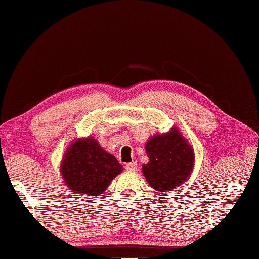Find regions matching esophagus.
Here are the masks:
<instances>
[{
  "mask_svg": "<svg viewBox=\"0 0 259 259\" xmlns=\"http://www.w3.org/2000/svg\"><path fill=\"white\" fill-rule=\"evenodd\" d=\"M125 169L127 170V171H131V172H135L138 171V163L136 162H131V163H127L125 165Z\"/></svg>",
  "mask_w": 259,
  "mask_h": 259,
  "instance_id": "esophagus-1",
  "label": "esophagus"
}]
</instances>
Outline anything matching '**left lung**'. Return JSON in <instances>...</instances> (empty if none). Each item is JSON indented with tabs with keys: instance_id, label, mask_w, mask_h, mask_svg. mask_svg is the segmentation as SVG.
Instances as JSON below:
<instances>
[{
	"instance_id": "8db88e82",
	"label": "left lung",
	"mask_w": 259,
	"mask_h": 259,
	"mask_svg": "<svg viewBox=\"0 0 259 259\" xmlns=\"http://www.w3.org/2000/svg\"><path fill=\"white\" fill-rule=\"evenodd\" d=\"M145 150L149 163L143 164L142 172L150 186L160 193L180 186L193 171V148L178 128L152 136Z\"/></svg>"
}]
</instances>
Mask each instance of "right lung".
<instances>
[{
	"mask_svg": "<svg viewBox=\"0 0 259 259\" xmlns=\"http://www.w3.org/2000/svg\"><path fill=\"white\" fill-rule=\"evenodd\" d=\"M123 167L113 154L101 148L92 136L73 142L62 160L61 172L73 193L98 196L109 186Z\"/></svg>",
	"mask_w": 259,
	"mask_h": 259,
	"instance_id": "right-lung-1",
	"label": "right lung"
}]
</instances>
